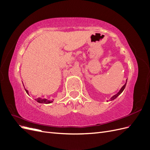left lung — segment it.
Instances as JSON below:
<instances>
[{"instance_id": "left-lung-1", "label": "left lung", "mask_w": 150, "mask_h": 150, "mask_svg": "<svg viewBox=\"0 0 150 150\" xmlns=\"http://www.w3.org/2000/svg\"><path fill=\"white\" fill-rule=\"evenodd\" d=\"M126 82H127V80H126ZM126 83L125 84V85L123 86H122V87L121 88V89H120V91L118 92V93H117L116 94H115V95H114V96H113L111 98V101H112V100H114V99H116L117 96H119V95L122 92V91H124V89H125V87H126Z\"/></svg>"}]
</instances>
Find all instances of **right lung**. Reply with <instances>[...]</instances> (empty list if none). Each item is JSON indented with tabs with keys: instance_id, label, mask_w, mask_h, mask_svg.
<instances>
[{
	"instance_id": "add662e5",
	"label": "right lung",
	"mask_w": 150,
	"mask_h": 150,
	"mask_svg": "<svg viewBox=\"0 0 150 150\" xmlns=\"http://www.w3.org/2000/svg\"><path fill=\"white\" fill-rule=\"evenodd\" d=\"M25 92L28 94V91L27 90V89H25ZM35 100L36 101H38V103H44V104H49V103H51L53 102V100L49 101V100H47V99H42V98H40L35 99Z\"/></svg>"
}]
</instances>
